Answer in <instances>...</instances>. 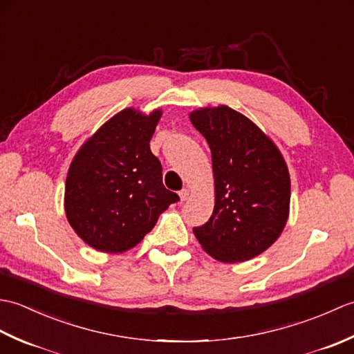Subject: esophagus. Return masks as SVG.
I'll return each mask as SVG.
<instances>
[{
  "label": "esophagus",
  "instance_id": "esophagus-1",
  "mask_svg": "<svg viewBox=\"0 0 354 354\" xmlns=\"http://www.w3.org/2000/svg\"><path fill=\"white\" fill-rule=\"evenodd\" d=\"M179 198H181L183 202L189 201V198H190V190H189V189H183L181 192H179Z\"/></svg>",
  "mask_w": 354,
  "mask_h": 354
}]
</instances>
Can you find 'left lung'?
I'll list each match as a JSON object with an SVG mask.
<instances>
[{
  "label": "left lung",
  "instance_id": "obj_1",
  "mask_svg": "<svg viewBox=\"0 0 354 354\" xmlns=\"http://www.w3.org/2000/svg\"><path fill=\"white\" fill-rule=\"evenodd\" d=\"M212 150L214 209L193 228L212 257L246 261L280 237L289 217L290 178L283 155L250 118L228 106L190 114Z\"/></svg>",
  "mask_w": 354,
  "mask_h": 354
}]
</instances>
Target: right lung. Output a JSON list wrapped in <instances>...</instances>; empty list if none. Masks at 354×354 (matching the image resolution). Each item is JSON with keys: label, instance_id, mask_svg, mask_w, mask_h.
<instances>
[{"label": "right lung", "instance_id": "obj_1", "mask_svg": "<svg viewBox=\"0 0 354 354\" xmlns=\"http://www.w3.org/2000/svg\"><path fill=\"white\" fill-rule=\"evenodd\" d=\"M161 109L145 115L132 108L108 120L74 156L65 184V213L73 230L94 250L124 252L179 201L162 184V167L150 152Z\"/></svg>", "mask_w": 354, "mask_h": 354}]
</instances>
